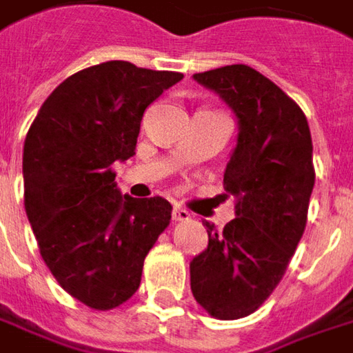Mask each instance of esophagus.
Here are the masks:
<instances>
[{"instance_id": "34e87169", "label": "esophagus", "mask_w": 353, "mask_h": 353, "mask_svg": "<svg viewBox=\"0 0 353 353\" xmlns=\"http://www.w3.org/2000/svg\"><path fill=\"white\" fill-rule=\"evenodd\" d=\"M190 219V214L186 210H182L181 205H174L172 208V221L179 223V221H188Z\"/></svg>"}]
</instances>
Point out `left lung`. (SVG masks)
<instances>
[{
	"label": "left lung",
	"mask_w": 353,
	"mask_h": 353,
	"mask_svg": "<svg viewBox=\"0 0 353 353\" xmlns=\"http://www.w3.org/2000/svg\"><path fill=\"white\" fill-rule=\"evenodd\" d=\"M194 79L235 112L239 136L223 174L237 217L221 233L204 223L208 248L190 262V290L212 316L235 321L270 297L303 237L314 186L313 141L297 103L245 63L194 73Z\"/></svg>",
	"instance_id": "obj_1"
}]
</instances>
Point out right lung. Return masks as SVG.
Listing matches in <instances>:
<instances>
[{
	"label": "right lung",
	"mask_w": 353,
	"mask_h": 353,
	"mask_svg": "<svg viewBox=\"0 0 353 353\" xmlns=\"http://www.w3.org/2000/svg\"><path fill=\"white\" fill-rule=\"evenodd\" d=\"M181 79L130 61L91 65L60 83L28 128V223L52 276L91 309L138 292L143 260L171 221L165 198L122 196L110 167L136 153L145 108Z\"/></svg>",
	"instance_id": "1"
}]
</instances>
